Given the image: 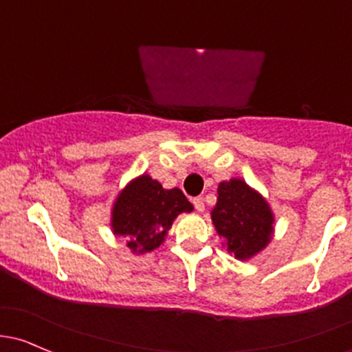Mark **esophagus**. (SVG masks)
I'll return each mask as SVG.
<instances>
[{"label": "esophagus", "mask_w": 352, "mask_h": 352, "mask_svg": "<svg viewBox=\"0 0 352 352\" xmlns=\"http://www.w3.org/2000/svg\"><path fill=\"white\" fill-rule=\"evenodd\" d=\"M194 207H195V210H197V212H204V209H206L204 199H202V197H195L194 199Z\"/></svg>", "instance_id": "1"}]
</instances>
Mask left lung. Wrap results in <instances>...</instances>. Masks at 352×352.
<instances>
[{"mask_svg":"<svg viewBox=\"0 0 352 352\" xmlns=\"http://www.w3.org/2000/svg\"><path fill=\"white\" fill-rule=\"evenodd\" d=\"M217 234L228 253L246 261L272 241L275 216L263 195L243 179H231L217 187V202L210 212Z\"/></svg>","mask_w":352,"mask_h":352,"instance_id":"8db88e82","label":"left lung"}]
</instances>
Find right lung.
Returning a JSON list of instances; mask_svg holds the SVG:
<instances>
[{"mask_svg":"<svg viewBox=\"0 0 352 352\" xmlns=\"http://www.w3.org/2000/svg\"><path fill=\"white\" fill-rule=\"evenodd\" d=\"M192 210L194 206L180 188H164L158 180L143 173L118 194L111 210V228L114 236L126 239L131 253L145 254L165 241L179 214Z\"/></svg>","mask_w":352,"mask_h":352,"instance_id":"add662e5","label":"right lung"}]
</instances>
